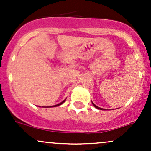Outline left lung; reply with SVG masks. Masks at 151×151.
<instances>
[{
  "label": "left lung",
  "instance_id": "8db88e82",
  "mask_svg": "<svg viewBox=\"0 0 151 151\" xmlns=\"http://www.w3.org/2000/svg\"><path fill=\"white\" fill-rule=\"evenodd\" d=\"M92 104H93V106H94V107H96V109H101V110H104V109H103V108H101V107H99V106H97L96 105L94 104L93 103V102H92Z\"/></svg>",
  "mask_w": 151,
  "mask_h": 151
}]
</instances>
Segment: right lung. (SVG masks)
Instances as JSON below:
<instances>
[{
	"label": "right lung",
	"mask_w": 151,
	"mask_h": 151,
	"mask_svg": "<svg viewBox=\"0 0 151 151\" xmlns=\"http://www.w3.org/2000/svg\"><path fill=\"white\" fill-rule=\"evenodd\" d=\"M65 101H66V99L63 100V101H61V102L59 103V104H56V105H53V106H45V107H47V108H48V107H55V106H59V105H61L62 104H63V102H64ZM43 107H44V106H43Z\"/></svg>",
	"instance_id": "right-lung-1"
}]
</instances>
